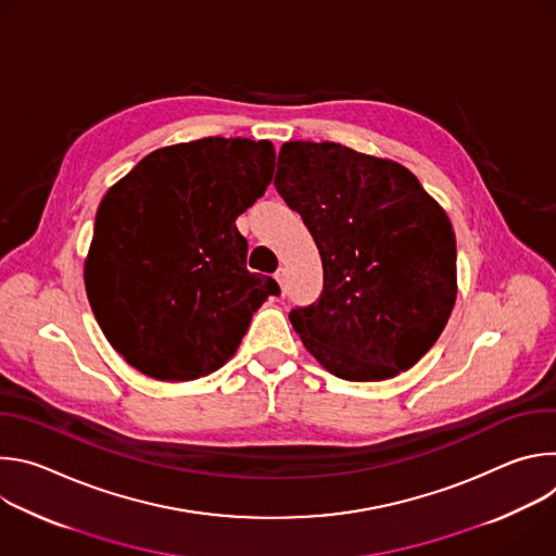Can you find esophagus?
I'll return each instance as SVG.
<instances>
[{
	"instance_id": "1",
	"label": "esophagus",
	"mask_w": 556,
	"mask_h": 556,
	"mask_svg": "<svg viewBox=\"0 0 556 556\" xmlns=\"http://www.w3.org/2000/svg\"><path fill=\"white\" fill-rule=\"evenodd\" d=\"M275 279H277V283L281 286V292H286V270H283V268H279V270L275 273Z\"/></svg>"
}]
</instances>
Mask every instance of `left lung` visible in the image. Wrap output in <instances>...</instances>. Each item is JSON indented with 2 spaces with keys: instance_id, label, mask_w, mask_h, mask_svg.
<instances>
[{
  "instance_id": "8db88e82",
  "label": "left lung",
  "mask_w": 556,
  "mask_h": 556,
  "mask_svg": "<svg viewBox=\"0 0 556 556\" xmlns=\"http://www.w3.org/2000/svg\"><path fill=\"white\" fill-rule=\"evenodd\" d=\"M275 187L324 264L321 296L290 312L305 350L356 382L414 367L457 296L455 232L444 208L407 167L339 142H283Z\"/></svg>"
}]
</instances>
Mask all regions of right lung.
Instances as JSON below:
<instances>
[{"instance_id":"obj_1","label":"right lung","mask_w":556,"mask_h":556,"mask_svg":"<svg viewBox=\"0 0 556 556\" xmlns=\"http://www.w3.org/2000/svg\"><path fill=\"white\" fill-rule=\"evenodd\" d=\"M275 172L270 140L200 138L155 149L101 200L86 292L112 348L157 380H195L240 348L253 312L279 294L247 270L235 219Z\"/></svg>"}]
</instances>
